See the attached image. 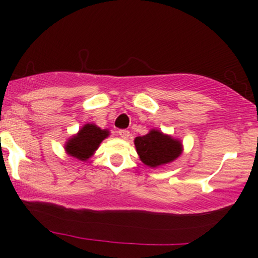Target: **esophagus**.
Returning a JSON list of instances; mask_svg holds the SVG:
<instances>
[{"label":"esophagus","instance_id":"obj_1","mask_svg":"<svg viewBox=\"0 0 258 258\" xmlns=\"http://www.w3.org/2000/svg\"><path fill=\"white\" fill-rule=\"evenodd\" d=\"M117 135H119L121 138L127 139V138H128V136H130V131H127V130H119Z\"/></svg>","mask_w":258,"mask_h":258}]
</instances>
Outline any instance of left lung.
Wrapping results in <instances>:
<instances>
[{"label": "left lung", "mask_w": 258, "mask_h": 258, "mask_svg": "<svg viewBox=\"0 0 258 258\" xmlns=\"http://www.w3.org/2000/svg\"><path fill=\"white\" fill-rule=\"evenodd\" d=\"M135 146L142 161L150 167L172 161L178 158L182 150L178 141L155 130L146 136L136 138Z\"/></svg>", "instance_id": "obj_1"}]
</instances>
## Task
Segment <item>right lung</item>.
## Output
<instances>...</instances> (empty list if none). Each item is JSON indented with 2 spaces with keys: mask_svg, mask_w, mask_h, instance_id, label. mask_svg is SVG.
<instances>
[{
  "mask_svg": "<svg viewBox=\"0 0 258 258\" xmlns=\"http://www.w3.org/2000/svg\"><path fill=\"white\" fill-rule=\"evenodd\" d=\"M108 135L109 132L106 130H100L96 125L87 123L80 130L78 136L69 139L65 149L74 158L86 160L90 158L94 150L99 147L100 142L108 137Z\"/></svg>",
  "mask_w": 258,
  "mask_h": 258,
  "instance_id": "add662e5",
  "label": "right lung"
}]
</instances>
